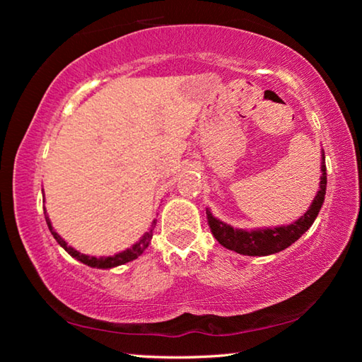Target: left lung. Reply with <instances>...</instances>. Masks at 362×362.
<instances>
[{
  "mask_svg": "<svg viewBox=\"0 0 362 362\" xmlns=\"http://www.w3.org/2000/svg\"><path fill=\"white\" fill-rule=\"evenodd\" d=\"M321 182L320 192L315 196L313 203L308 207L302 217L291 225L276 226V228H259V230H240L233 228L231 225L223 223L222 220L216 218L209 209H206L207 222H209L212 235L216 240L222 244L223 247L235 250L243 255H269L281 252L296 243L303 233L310 228L320 214L321 206L324 203V196H326V185H327V174L326 164H324V151H322V163H321Z\"/></svg>",
  "mask_w": 362,
  "mask_h": 362,
  "instance_id": "obj_1",
  "label": "left lung"
}]
</instances>
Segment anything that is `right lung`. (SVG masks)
<instances>
[{
  "label": "right lung",
  "mask_w": 362,
  "mask_h": 362,
  "mask_svg": "<svg viewBox=\"0 0 362 362\" xmlns=\"http://www.w3.org/2000/svg\"><path fill=\"white\" fill-rule=\"evenodd\" d=\"M45 216H46V209H45ZM46 223L49 226V231H51L52 236L56 238V241L66 250V252H69L73 257V259H76V260H79L81 263H84V265L93 267V268H113V267L124 265V263H127V262L136 260L137 257L142 255L144 250L148 247V244H150L151 238H153V230H155V225H156L155 220H153L151 228L146 231L145 235L140 238V240L136 244H134L132 247L122 250V252H118V254H115L112 257H90V255H86V254L78 252L76 249H73L71 246H69V244H66L62 240V236L57 235V231L54 230V226L51 225V220H49L47 216H46Z\"/></svg>",
  "instance_id": "add662e5"
}]
</instances>
